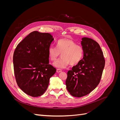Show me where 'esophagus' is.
<instances>
[{
    "label": "esophagus",
    "instance_id": "34e87169",
    "mask_svg": "<svg viewBox=\"0 0 120 120\" xmlns=\"http://www.w3.org/2000/svg\"><path fill=\"white\" fill-rule=\"evenodd\" d=\"M62 71H61V70H60V69H57L56 70V72H58V73H59V72H60Z\"/></svg>",
    "mask_w": 120,
    "mask_h": 120
}]
</instances>
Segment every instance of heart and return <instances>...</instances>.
Returning a JSON list of instances; mask_svg holds the SVG:
<instances>
[{
  "label": "heart",
  "mask_w": 120,
  "mask_h": 120,
  "mask_svg": "<svg viewBox=\"0 0 120 120\" xmlns=\"http://www.w3.org/2000/svg\"><path fill=\"white\" fill-rule=\"evenodd\" d=\"M60 54L61 59L55 61L53 66L58 68H64L70 64L71 66H75L80 62L84 50L72 39L63 38L58 41L56 48L50 46L48 49V55L52 61L56 60Z\"/></svg>",
  "instance_id": "heart-1"
}]
</instances>
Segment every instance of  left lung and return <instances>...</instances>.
Masks as SVG:
<instances>
[{"label": "left lung", "instance_id": "left-lung-1", "mask_svg": "<svg viewBox=\"0 0 120 120\" xmlns=\"http://www.w3.org/2000/svg\"><path fill=\"white\" fill-rule=\"evenodd\" d=\"M81 41L82 59L68 72L67 89L71 95L82 97L90 94L100 83L105 67L103 52L97 42L88 38Z\"/></svg>", "mask_w": 120, "mask_h": 120}]
</instances>
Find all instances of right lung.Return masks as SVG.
<instances>
[{"label": "right lung", "instance_id": "obj_1", "mask_svg": "<svg viewBox=\"0 0 120 120\" xmlns=\"http://www.w3.org/2000/svg\"><path fill=\"white\" fill-rule=\"evenodd\" d=\"M54 38L49 33L31 32L17 45L13 53L17 85L27 95L37 97L48 88L56 69L49 64L48 49Z\"/></svg>", "mask_w": 120, "mask_h": 120}]
</instances>
